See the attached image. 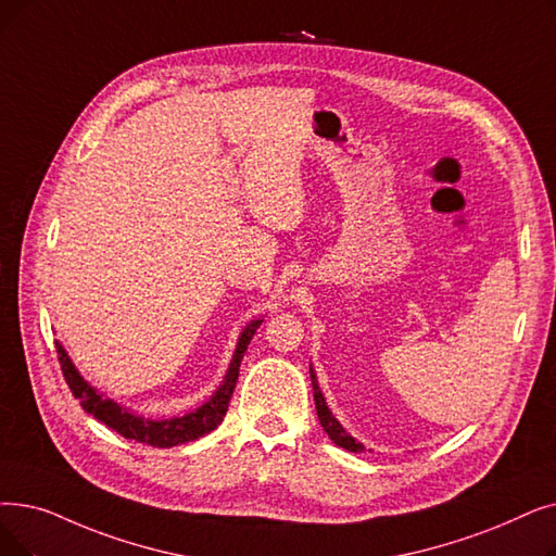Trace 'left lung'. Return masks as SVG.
I'll use <instances>...</instances> for the list:
<instances>
[{"label":"left lung","mask_w":556,"mask_h":556,"mask_svg":"<svg viewBox=\"0 0 556 556\" xmlns=\"http://www.w3.org/2000/svg\"><path fill=\"white\" fill-rule=\"evenodd\" d=\"M311 383H313V400H316V412H318V418H320L323 429L327 431V437H329L338 447H343V450H348V452H361V450H364V445L356 443V441L350 437V433L341 427V422H338V420L331 416L329 406H327V402H325V397H323V393H320V389H318V381H316V375H313V370H311Z\"/></svg>","instance_id":"1"}]
</instances>
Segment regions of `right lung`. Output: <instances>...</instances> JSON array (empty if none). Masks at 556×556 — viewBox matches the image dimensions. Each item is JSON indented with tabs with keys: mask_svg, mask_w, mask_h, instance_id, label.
Listing matches in <instances>:
<instances>
[{
	"mask_svg": "<svg viewBox=\"0 0 556 556\" xmlns=\"http://www.w3.org/2000/svg\"><path fill=\"white\" fill-rule=\"evenodd\" d=\"M261 323L263 320L250 323L245 327V331L240 333L229 372H227L220 389L215 391V395L206 404H202L198 412L186 414L181 418H173V420H144V418L131 416L127 408H119L115 402L104 400L102 395L94 393V389H90V386L77 372V368L72 366V361L67 358L65 350L59 343H56V354H59V364H61V370L70 386V391H72V395H75V400H79L84 412H88L90 416H94L100 422H104L106 427H111L113 431H117L119 437H125V439L148 443L152 447H175V445H181L188 441L202 439L204 433L213 431L225 420L229 400L233 395L236 381H238L240 361H243V354H245L252 336Z\"/></svg>",
	"mask_w": 556,
	"mask_h": 556,
	"instance_id": "add662e5",
	"label": "right lung"
}]
</instances>
